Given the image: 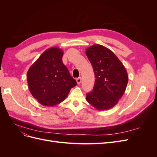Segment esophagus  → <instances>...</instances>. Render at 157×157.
<instances>
[{
  "label": "esophagus",
  "mask_w": 157,
  "mask_h": 157,
  "mask_svg": "<svg viewBox=\"0 0 157 157\" xmlns=\"http://www.w3.org/2000/svg\"><path fill=\"white\" fill-rule=\"evenodd\" d=\"M77 82L78 84H80V82H81V78L80 77H78L77 78Z\"/></svg>",
  "instance_id": "34e87169"
}]
</instances>
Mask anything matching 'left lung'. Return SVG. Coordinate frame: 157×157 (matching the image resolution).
Returning <instances> with one entry per match:
<instances>
[{"instance_id":"1","label":"left lung","mask_w":157,"mask_h":157,"mask_svg":"<svg viewBox=\"0 0 157 157\" xmlns=\"http://www.w3.org/2000/svg\"><path fill=\"white\" fill-rule=\"evenodd\" d=\"M86 54L96 78L92 91L86 95V101L98 110H108L117 105L125 92L127 71L116 55L102 45L89 47Z\"/></svg>"}]
</instances>
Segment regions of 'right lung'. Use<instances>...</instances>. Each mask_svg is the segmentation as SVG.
<instances>
[{
    "mask_svg": "<svg viewBox=\"0 0 157 157\" xmlns=\"http://www.w3.org/2000/svg\"><path fill=\"white\" fill-rule=\"evenodd\" d=\"M63 52L58 47L46 50L28 70L27 79L32 96L45 106L64 101L77 85L63 63Z\"/></svg>",
    "mask_w": 157,
    "mask_h": 157,
    "instance_id": "add662e5",
    "label": "right lung"
}]
</instances>
